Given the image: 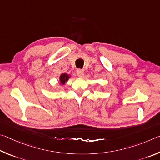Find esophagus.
<instances>
[{
  "mask_svg": "<svg viewBox=\"0 0 160 160\" xmlns=\"http://www.w3.org/2000/svg\"><path fill=\"white\" fill-rule=\"evenodd\" d=\"M77 74L78 77H83V75H84V72H83V69H77Z\"/></svg>",
  "mask_w": 160,
  "mask_h": 160,
  "instance_id": "esophagus-1",
  "label": "esophagus"
}]
</instances>
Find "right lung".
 Wrapping results in <instances>:
<instances>
[{
  "instance_id": "right-lung-1",
  "label": "right lung",
  "mask_w": 160,
  "mask_h": 160,
  "mask_svg": "<svg viewBox=\"0 0 160 160\" xmlns=\"http://www.w3.org/2000/svg\"><path fill=\"white\" fill-rule=\"evenodd\" d=\"M69 77L67 74H62L60 76V82L62 83V84H64L68 80Z\"/></svg>"
}]
</instances>
